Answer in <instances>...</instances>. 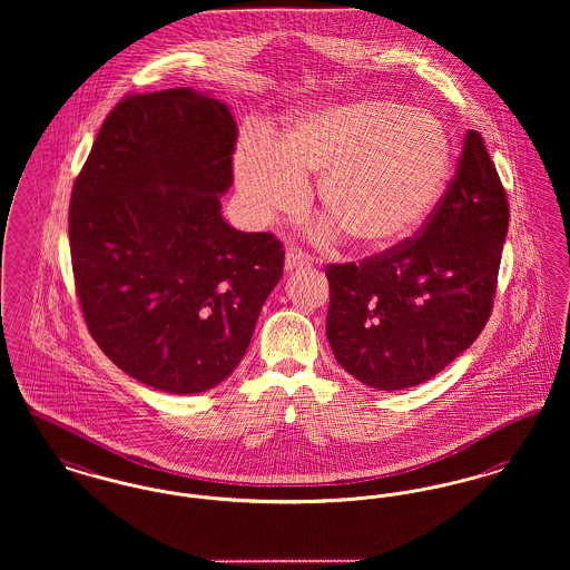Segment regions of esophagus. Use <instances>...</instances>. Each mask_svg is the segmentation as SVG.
<instances>
[{
  "instance_id": "34e87169",
  "label": "esophagus",
  "mask_w": 570,
  "mask_h": 570,
  "mask_svg": "<svg viewBox=\"0 0 570 570\" xmlns=\"http://www.w3.org/2000/svg\"><path fill=\"white\" fill-rule=\"evenodd\" d=\"M311 266V259L296 248V246H292V248H287V255H285V271L294 272L299 271V268H308Z\"/></svg>"
}]
</instances>
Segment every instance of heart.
Returning a JSON list of instances; mask_svg holds the SVG:
<instances>
[{
  "instance_id": "1",
  "label": "heart",
  "mask_w": 570,
  "mask_h": 570,
  "mask_svg": "<svg viewBox=\"0 0 570 570\" xmlns=\"http://www.w3.org/2000/svg\"><path fill=\"white\" fill-rule=\"evenodd\" d=\"M452 158L440 118L401 102L362 98L294 114L276 144L262 132L240 137L234 176L244 210L257 225L294 214L308 174H320V202L364 246L407 238L438 206Z\"/></svg>"
}]
</instances>
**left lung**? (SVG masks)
<instances>
[{"label":"left lung","instance_id":"1","mask_svg":"<svg viewBox=\"0 0 570 570\" xmlns=\"http://www.w3.org/2000/svg\"><path fill=\"white\" fill-rule=\"evenodd\" d=\"M509 202L476 130L419 238L356 264L328 266L326 334L336 362L364 386H419L484 328L495 294Z\"/></svg>","mask_w":570,"mask_h":570}]
</instances>
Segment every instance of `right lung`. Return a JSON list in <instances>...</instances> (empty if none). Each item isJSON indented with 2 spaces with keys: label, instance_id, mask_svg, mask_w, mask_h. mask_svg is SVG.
Listing matches in <instances>:
<instances>
[{
  "label": "right lung",
  "instance_id": "right-lung-1",
  "mask_svg": "<svg viewBox=\"0 0 570 570\" xmlns=\"http://www.w3.org/2000/svg\"><path fill=\"white\" fill-rule=\"evenodd\" d=\"M238 126L210 94L126 96L107 116L70 197V255L94 341L169 394L218 386L246 354L285 250L234 229Z\"/></svg>",
  "mask_w": 570,
  "mask_h": 570
}]
</instances>
